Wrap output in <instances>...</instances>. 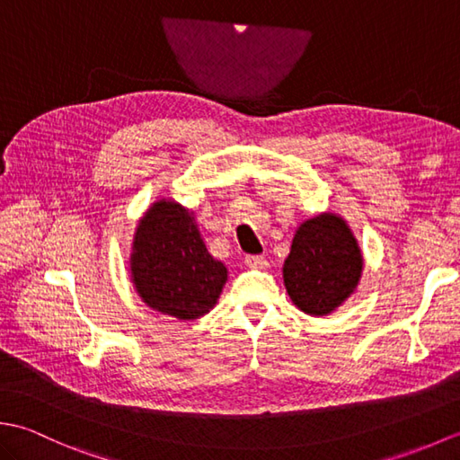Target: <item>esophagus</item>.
Here are the masks:
<instances>
[{
    "label": "esophagus",
    "instance_id": "obj_1",
    "mask_svg": "<svg viewBox=\"0 0 460 460\" xmlns=\"http://www.w3.org/2000/svg\"><path fill=\"white\" fill-rule=\"evenodd\" d=\"M245 262H247L249 269H255V270L269 269V261L265 257H261V255H249L245 259Z\"/></svg>",
    "mask_w": 460,
    "mask_h": 460
}]
</instances>
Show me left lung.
I'll return each instance as SVG.
<instances>
[{
    "mask_svg": "<svg viewBox=\"0 0 460 460\" xmlns=\"http://www.w3.org/2000/svg\"><path fill=\"white\" fill-rule=\"evenodd\" d=\"M364 257L349 225L320 213L300 225L282 267L290 300L305 314L328 316L354 295Z\"/></svg>",
    "mask_w": 460,
    "mask_h": 460,
    "instance_id": "1",
    "label": "left lung"
}]
</instances>
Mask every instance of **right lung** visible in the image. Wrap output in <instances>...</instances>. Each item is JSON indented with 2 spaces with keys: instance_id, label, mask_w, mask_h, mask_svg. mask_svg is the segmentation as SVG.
I'll return each instance as SVG.
<instances>
[{
  "instance_id": "obj_1",
  "label": "right lung",
  "mask_w": 460,
  "mask_h": 460,
  "mask_svg": "<svg viewBox=\"0 0 460 460\" xmlns=\"http://www.w3.org/2000/svg\"><path fill=\"white\" fill-rule=\"evenodd\" d=\"M130 279L138 296L155 312L195 320L217 305L227 267L208 252L190 209L158 199L136 225Z\"/></svg>"
}]
</instances>
